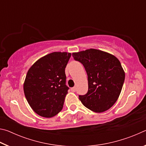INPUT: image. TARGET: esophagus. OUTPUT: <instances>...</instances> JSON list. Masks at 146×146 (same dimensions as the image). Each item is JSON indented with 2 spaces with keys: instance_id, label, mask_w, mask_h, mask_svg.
I'll list each match as a JSON object with an SVG mask.
<instances>
[{
  "instance_id": "1",
  "label": "esophagus",
  "mask_w": 146,
  "mask_h": 146,
  "mask_svg": "<svg viewBox=\"0 0 146 146\" xmlns=\"http://www.w3.org/2000/svg\"><path fill=\"white\" fill-rule=\"evenodd\" d=\"M71 91H73V92H75L76 91V88L75 87H73V88H72L71 89Z\"/></svg>"
}]
</instances>
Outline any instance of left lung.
Segmentation results:
<instances>
[{"mask_svg":"<svg viewBox=\"0 0 146 146\" xmlns=\"http://www.w3.org/2000/svg\"><path fill=\"white\" fill-rule=\"evenodd\" d=\"M75 60L83 64L88 75V91L79 100L96 113L108 110L117 102L122 91L125 72L118 59L95 49L73 53Z\"/></svg>","mask_w":146,"mask_h":146,"instance_id":"1","label":"left lung"}]
</instances>
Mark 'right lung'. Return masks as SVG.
I'll use <instances>...</instances> for the list:
<instances>
[{"instance_id":"1","label":"right lung","mask_w":146,"mask_h":146,"mask_svg":"<svg viewBox=\"0 0 146 146\" xmlns=\"http://www.w3.org/2000/svg\"><path fill=\"white\" fill-rule=\"evenodd\" d=\"M71 53L53 52L36 60L27 73L24 83L26 100L41 117H53L62 110L69 88L65 68Z\"/></svg>"}]
</instances>
